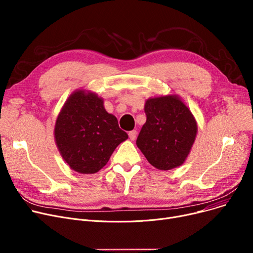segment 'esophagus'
<instances>
[{"mask_svg":"<svg viewBox=\"0 0 253 253\" xmlns=\"http://www.w3.org/2000/svg\"><path fill=\"white\" fill-rule=\"evenodd\" d=\"M137 130H130L129 132H128V137H129V139L131 140V141H133V140H136V138H137Z\"/></svg>","mask_w":253,"mask_h":253,"instance_id":"obj_1","label":"esophagus"}]
</instances>
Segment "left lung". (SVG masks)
<instances>
[{
  "label": "left lung",
  "instance_id": "1",
  "mask_svg": "<svg viewBox=\"0 0 253 253\" xmlns=\"http://www.w3.org/2000/svg\"><path fill=\"white\" fill-rule=\"evenodd\" d=\"M145 113L137 146L147 160L161 170L183 165L197 132L189 108L176 96H165L147 100Z\"/></svg>",
  "mask_w": 253,
  "mask_h": 253
}]
</instances>
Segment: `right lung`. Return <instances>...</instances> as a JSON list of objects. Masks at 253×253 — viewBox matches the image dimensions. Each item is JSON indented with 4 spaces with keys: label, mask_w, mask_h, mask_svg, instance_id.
I'll return each instance as SVG.
<instances>
[{
    "label": "right lung",
    "mask_w": 253,
    "mask_h": 253,
    "mask_svg": "<svg viewBox=\"0 0 253 253\" xmlns=\"http://www.w3.org/2000/svg\"><path fill=\"white\" fill-rule=\"evenodd\" d=\"M117 118L96 94L74 92L59 113L55 140L67 165L81 173H95L108 162L115 148L127 139Z\"/></svg>",
    "instance_id": "1"
}]
</instances>
